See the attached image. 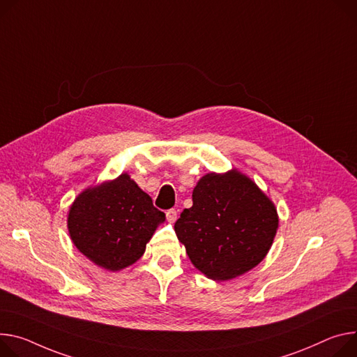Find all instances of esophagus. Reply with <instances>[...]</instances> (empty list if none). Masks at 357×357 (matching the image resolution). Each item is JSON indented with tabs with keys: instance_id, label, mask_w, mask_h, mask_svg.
<instances>
[{
	"instance_id": "obj_1",
	"label": "esophagus",
	"mask_w": 357,
	"mask_h": 357,
	"mask_svg": "<svg viewBox=\"0 0 357 357\" xmlns=\"http://www.w3.org/2000/svg\"><path fill=\"white\" fill-rule=\"evenodd\" d=\"M167 219H168V222L174 223V222L178 219V211H176V209H169V211H167Z\"/></svg>"
}]
</instances>
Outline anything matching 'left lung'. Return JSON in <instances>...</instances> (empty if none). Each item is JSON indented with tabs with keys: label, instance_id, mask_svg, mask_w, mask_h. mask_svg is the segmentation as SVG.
Instances as JSON below:
<instances>
[{
	"label": "left lung",
	"instance_id": "1",
	"mask_svg": "<svg viewBox=\"0 0 357 357\" xmlns=\"http://www.w3.org/2000/svg\"><path fill=\"white\" fill-rule=\"evenodd\" d=\"M192 202L175 222V232L198 271L213 280H228L264 261L279 218L250 178L236 169L206 174L193 188Z\"/></svg>",
	"mask_w": 357,
	"mask_h": 357
}]
</instances>
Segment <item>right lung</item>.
Listing matches in <instances>:
<instances>
[{
  "mask_svg": "<svg viewBox=\"0 0 357 357\" xmlns=\"http://www.w3.org/2000/svg\"><path fill=\"white\" fill-rule=\"evenodd\" d=\"M165 213L128 174L82 190L68 212V232L89 261L116 272L144 255Z\"/></svg>",
  "mask_w": 357,
  "mask_h": 357,
  "instance_id": "1",
  "label": "right lung"
}]
</instances>
